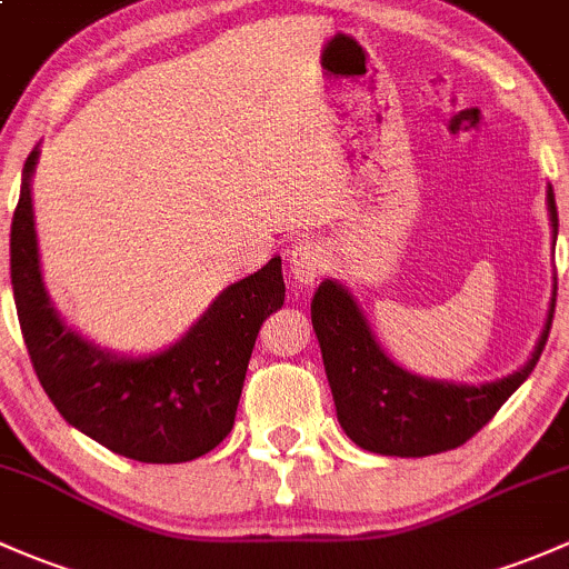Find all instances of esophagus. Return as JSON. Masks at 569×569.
Masks as SVG:
<instances>
[{"label": "esophagus", "instance_id": "obj_1", "mask_svg": "<svg viewBox=\"0 0 569 569\" xmlns=\"http://www.w3.org/2000/svg\"><path fill=\"white\" fill-rule=\"evenodd\" d=\"M328 268V251L320 241H298L290 249V277L298 287L315 284Z\"/></svg>", "mask_w": 569, "mask_h": 569}]
</instances>
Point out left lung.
Returning <instances> with one entry per match:
<instances>
[{"mask_svg":"<svg viewBox=\"0 0 569 569\" xmlns=\"http://www.w3.org/2000/svg\"><path fill=\"white\" fill-rule=\"evenodd\" d=\"M553 241L559 232L553 189L548 186ZM550 312L531 359L518 372L490 383L468 386L419 378L383 353L365 312L339 282H320L312 298V326L331 386L337 419L356 447L391 458H427L462 447L477 436L540 361L553 323Z\"/></svg>","mask_w":569,"mask_h":569,"instance_id":"1","label":"left lung"}]
</instances>
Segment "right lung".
<instances>
[{
  "label": "right lung",
  "mask_w": 569,
  "mask_h": 569,
  "mask_svg": "<svg viewBox=\"0 0 569 569\" xmlns=\"http://www.w3.org/2000/svg\"><path fill=\"white\" fill-rule=\"evenodd\" d=\"M38 148L23 163L10 227V282L29 359L68 425L114 455L139 462H186L230 436L246 367L262 320L284 303L282 260L221 290L183 339L150 356H117L57 315L32 213Z\"/></svg>",
  "instance_id": "obj_1"
}]
</instances>
